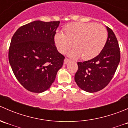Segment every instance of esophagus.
Masks as SVG:
<instances>
[{"label": "esophagus", "instance_id": "34e87169", "mask_svg": "<svg viewBox=\"0 0 128 128\" xmlns=\"http://www.w3.org/2000/svg\"><path fill=\"white\" fill-rule=\"evenodd\" d=\"M69 59H68V58H66L65 59H64V64H67V63H68V62H69Z\"/></svg>", "mask_w": 128, "mask_h": 128}]
</instances>
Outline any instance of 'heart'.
<instances>
[{
    "mask_svg": "<svg viewBox=\"0 0 128 128\" xmlns=\"http://www.w3.org/2000/svg\"><path fill=\"white\" fill-rule=\"evenodd\" d=\"M63 33L57 32L54 41L58 51L64 53L73 47L69 52L73 58L83 60L92 59L99 54L104 49L108 38L105 27L95 23H72L64 28Z\"/></svg>",
    "mask_w": 128,
    "mask_h": 128,
    "instance_id": "obj_1",
    "label": "heart"
}]
</instances>
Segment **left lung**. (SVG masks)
<instances>
[{"label":"left lung","mask_w":128,"mask_h":128,"mask_svg":"<svg viewBox=\"0 0 128 128\" xmlns=\"http://www.w3.org/2000/svg\"><path fill=\"white\" fill-rule=\"evenodd\" d=\"M106 28L108 38L101 52L93 59L77 62L75 81L80 88L87 92H96L108 86L120 63L118 40L113 30L108 26Z\"/></svg>","instance_id":"left-lung-1"}]
</instances>
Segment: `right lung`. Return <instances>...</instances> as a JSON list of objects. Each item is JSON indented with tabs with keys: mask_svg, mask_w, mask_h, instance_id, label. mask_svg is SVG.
Masks as SVG:
<instances>
[{
	"mask_svg": "<svg viewBox=\"0 0 128 128\" xmlns=\"http://www.w3.org/2000/svg\"><path fill=\"white\" fill-rule=\"evenodd\" d=\"M59 23L34 21L20 27L12 38L9 62L16 79L28 91L48 90L62 66L65 57L54 41Z\"/></svg>",
	"mask_w": 128,
	"mask_h": 128,
	"instance_id": "add662e5",
	"label": "right lung"
}]
</instances>
